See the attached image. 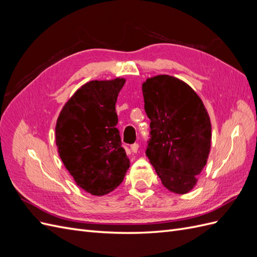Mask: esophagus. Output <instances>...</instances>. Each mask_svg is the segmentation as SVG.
I'll return each instance as SVG.
<instances>
[{"label":"esophagus","instance_id":"esophagus-1","mask_svg":"<svg viewBox=\"0 0 257 257\" xmlns=\"http://www.w3.org/2000/svg\"><path fill=\"white\" fill-rule=\"evenodd\" d=\"M138 148H139V145L138 144H133L131 146V150L133 151L134 153H136L138 151Z\"/></svg>","mask_w":257,"mask_h":257}]
</instances>
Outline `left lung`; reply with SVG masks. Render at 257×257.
Masks as SVG:
<instances>
[{"mask_svg":"<svg viewBox=\"0 0 257 257\" xmlns=\"http://www.w3.org/2000/svg\"><path fill=\"white\" fill-rule=\"evenodd\" d=\"M143 94L151 121L147 157L167 190L188 193L195 186L210 152L209 114L196 92L173 76L148 78Z\"/></svg>","mask_w":257,"mask_h":257,"instance_id":"left-lung-1","label":"left lung"}]
</instances>
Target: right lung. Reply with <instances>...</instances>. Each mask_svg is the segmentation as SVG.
<instances>
[{"label":"right lung","instance_id":"obj_1","mask_svg":"<svg viewBox=\"0 0 257 257\" xmlns=\"http://www.w3.org/2000/svg\"><path fill=\"white\" fill-rule=\"evenodd\" d=\"M125 79L83 84L61 110L56 125L60 158L77 185L92 195L110 193L123 181L130 160L115 127V103Z\"/></svg>","mask_w":257,"mask_h":257}]
</instances>
